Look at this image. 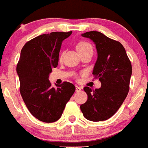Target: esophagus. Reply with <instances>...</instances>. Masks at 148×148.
I'll return each instance as SVG.
<instances>
[{
  "mask_svg": "<svg viewBox=\"0 0 148 148\" xmlns=\"http://www.w3.org/2000/svg\"><path fill=\"white\" fill-rule=\"evenodd\" d=\"M75 88H76V92H79V91L81 90V88L78 86H75Z\"/></svg>",
  "mask_w": 148,
  "mask_h": 148,
  "instance_id": "34e87169",
  "label": "esophagus"
}]
</instances>
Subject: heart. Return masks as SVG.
<instances>
[{"mask_svg": "<svg viewBox=\"0 0 148 148\" xmlns=\"http://www.w3.org/2000/svg\"><path fill=\"white\" fill-rule=\"evenodd\" d=\"M77 51L79 53H80L86 52V51H93L92 46L88 42H84V41L79 42V43L77 45Z\"/></svg>", "mask_w": 148, "mask_h": 148, "instance_id": "obj_1", "label": "heart"}]
</instances>
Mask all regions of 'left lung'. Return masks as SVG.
I'll use <instances>...</instances> for the list:
<instances>
[{
  "label": "left lung",
  "mask_w": 148,
  "mask_h": 148,
  "mask_svg": "<svg viewBox=\"0 0 148 148\" xmlns=\"http://www.w3.org/2000/svg\"><path fill=\"white\" fill-rule=\"evenodd\" d=\"M81 36L90 38L95 45L97 58L92 74L99 79L101 87L95 90L85 87L88 100L80 105V110L89 121L107 120L119 110L127 95L132 75L131 62L119 42L97 31L86 32Z\"/></svg>",
  "instance_id": "1"
}]
</instances>
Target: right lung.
<instances>
[{
    "label": "right lung",
    "instance_id": "1",
    "mask_svg": "<svg viewBox=\"0 0 148 148\" xmlns=\"http://www.w3.org/2000/svg\"><path fill=\"white\" fill-rule=\"evenodd\" d=\"M72 31L42 34L27 42L21 51L16 71L20 92L29 112L41 121L55 122L75 92L72 83L64 82L53 87L49 75L58 65L62 43Z\"/></svg>",
    "mask_w": 148,
    "mask_h": 148
}]
</instances>
